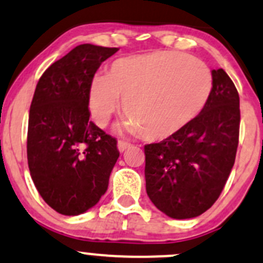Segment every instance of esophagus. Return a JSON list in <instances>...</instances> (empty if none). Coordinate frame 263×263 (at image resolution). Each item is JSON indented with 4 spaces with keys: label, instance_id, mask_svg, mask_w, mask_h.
<instances>
[{
    "label": "esophagus",
    "instance_id": "esophagus-1",
    "mask_svg": "<svg viewBox=\"0 0 263 263\" xmlns=\"http://www.w3.org/2000/svg\"><path fill=\"white\" fill-rule=\"evenodd\" d=\"M130 143H128V142H124V140H119L118 142V149L120 151V152H124V151H126L128 149L129 147H130Z\"/></svg>",
    "mask_w": 263,
    "mask_h": 263
}]
</instances>
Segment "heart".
Listing matches in <instances>:
<instances>
[{"label": "heart", "mask_w": 263, "mask_h": 263, "mask_svg": "<svg viewBox=\"0 0 263 263\" xmlns=\"http://www.w3.org/2000/svg\"><path fill=\"white\" fill-rule=\"evenodd\" d=\"M212 90V73L199 59L156 50L114 61L106 74L91 81L88 107L95 123L105 128L124 100L125 130L157 142L187 128L205 109Z\"/></svg>", "instance_id": "1"}]
</instances>
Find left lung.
Returning <instances> with one entry per match:
<instances>
[{
	"instance_id": "1",
	"label": "left lung",
	"mask_w": 263,
	"mask_h": 263,
	"mask_svg": "<svg viewBox=\"0 0 263 263\" xmlns=\"http://www.w3.org/2000/svg\"><path fill=\"white\" fill-rule=\"evenodd\" d=\"M202 112L176 134L144 147L145 189L157 209L173 219L201 215L226 186L239 140V95L221 68Z\"/></svg>"
}]
</instances>
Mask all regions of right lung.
Listing matches in <instances>:
<instances>
[{"mask_svg": "<svg viewBox=\"0 0 263 263\" xmlns=\"http://www.w3.org/2000/svg\"><path fill=\"white\" fill-rule=\"evenodd\" d=\"M118 48L81 44L37 82L28 126V164L36 190L63 215L99 202L119 158L116 139L90 121L88 87Z\"/></svg>", "mask_w": 263, "mask_h": 263, "instance_id": "1", "label": "right lung"}]
</instances>
